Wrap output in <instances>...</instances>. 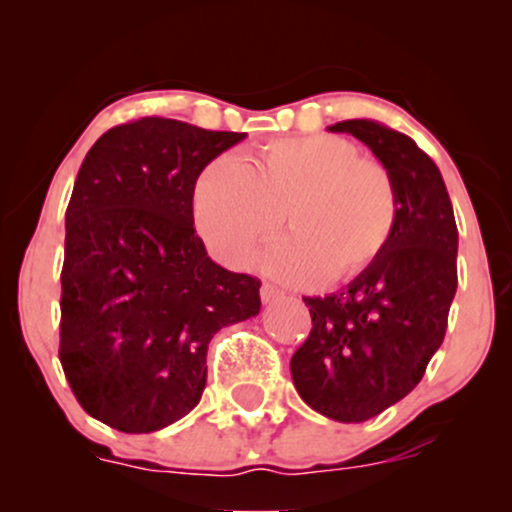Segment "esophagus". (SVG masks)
Listing matches in <instances>:
<instances>
[{
    "instance_id": "esophagus-1",
    "label": "esophagus",
    "mask_w": 512,
    "mask_h": 512,
    "mask_svg": "<svg viewBox=\"0 0 512 512\" xmlns=\"http://www.w3.org/2000/svg\"><path fill=\"white\" fill-rule=\"evenodd\" d=\"M281 296H284V291H279L272 284H262V289H260L262 303H274V301H279Z\"/></svg>"
}]
</instances>
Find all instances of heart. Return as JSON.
Masks as SVG:
<instances>
[{
    "instance_id": "b5f03b06",
    "label": "heart",
    "mask_w": 512,
    "mask_h": 512,
    "mask_svg": "<svg viewBox=\"0 0 512 512\" xmlns=\"http://www.w3.org/2000/svg\"><path fill=\"white\" fill-rule=\"evenodd\" d=\"M199 236L221 262L243 267L264 240L291 236L262 255L276 279L310 284L322 274L344 281L383 255L397 223L390 173L361 158L342 137L276 139L240 163L219 156L202 168L192 190Z\"/></svg>"
}]
</instances>
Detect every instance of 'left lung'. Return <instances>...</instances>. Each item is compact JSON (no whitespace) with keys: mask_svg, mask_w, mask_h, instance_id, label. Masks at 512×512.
Returning a JSON list of instances; mask_svg holds the SVG:
<instances>
[{"mask_svg":"<svg viewBox=\"0 0 512 512\" xmlns=\"http://www.w3.org/2000/svg\"><path fill=\"white\" fill-rule=\"evenodd\" d=\"M373 151L397 192L390 243L330 296L303 298L313 330L291 358L308 407L342 424L373 419L407 397L443 344L457 291V226L443 175L407 134L375 120L327 127Z\"/></svg>","mask_w":512,"mask_h":512,"instance_id":"obj_1","label":"left lung"}]
</instances>
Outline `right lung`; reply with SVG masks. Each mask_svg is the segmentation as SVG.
Segmentation results:
<instances>
[{"label": "right lung", "instance_id": "obj_1", "mask_svg": "<svg viewBox=\"0 0 512 512\" xmlns=\"http://www.w3.org/2000/svg\"><path fill=\"white\" fill-rule=\"evenodd\" d=\"M243 139L142 117L81 163L64 216L60 361L105 426L151 433L190 414L211 337L260 313V279L211 260L192 216L197 175Z\"/></svg>", "mask_w": 512, "mask_h": 512}]
</instances>
